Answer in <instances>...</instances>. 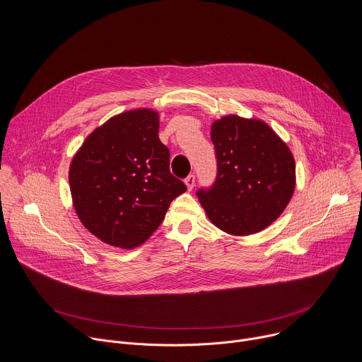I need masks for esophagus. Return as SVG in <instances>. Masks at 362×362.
<instances>
[{
    "label": "esophagus",
    "mask_w": 362,
    "mask_h": 362,
    "mask_svg": "<svg viewBox=\"0 0 362 362\" xmlns=\"http://www.w3.org/2000/svg\"><path fill=\"white\" fill-rule=\"evenodd\" d=\"M194 182H196V177L194 175H189L186 179H185V183H186V187L187 190H192L194 187Z\"/></svg>",
    "instance_id": "obj_1"
}]
</instances>
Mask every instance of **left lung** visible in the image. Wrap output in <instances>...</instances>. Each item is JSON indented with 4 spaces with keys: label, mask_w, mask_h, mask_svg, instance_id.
<instances>
[{
    "label": "left lung",
    "mask_w": 362,
    "mask_h": 362,
    "mask_svg": "<svg viewBox=\"0 0 362 362\" xmlns=\"http://www.w3.org/2000/svg\"><path fill=\"white\" fill-rule=\"evenodd\" d=\"M217 177L197 197L209 220L231 235L269 227L290 203L296 162L287 144L262 119L226 115L211 124Z\"/></svg>",
    "instance_id": "8db88e82"
}]
</instances>
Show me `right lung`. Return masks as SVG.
Listing matches in <instances>:
<instances>
[{
    "label": "right lung",
    "mask_w": 362,
    "mask_h": 362,
    "mask_svg": "<svg viewBox=\"0 0 362 362\" xmlns=\"http://www.w3.org/2000/svg\"><path fill=\"white\" fill-rule=\"evenodd\" d=\"M159 113L149 107L107 119L83 141L69 166L81 223L103 243L135 249L156 231L175 197L186 192L169 169Z\"/></svg>",
    "instance_id": "right-lung-1"
}]
</instances>
